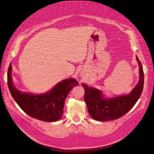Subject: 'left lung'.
<instances>
[{"instance_id":"1","label":"left lung","mask_w":154,"mask_h":154,"mask_svg":"<svg viewBox=\"0 0 154 154\" xmlns=\"http://www.w3.org/2000/svg\"><path fill=\"white\" fill-rule=\"evenodd\" d=\"M139 66V81L128 94L105 98L101 91L82 83L85 89L84 100L91 117L97 121L106 122L118 119L127 114L139 100L143 89L144 72L141 62L136 56Z\"/></svg>"}]
</instances>
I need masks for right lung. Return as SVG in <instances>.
I'll use <instances>...</instances> for the list:
<instances>
[{
  "instance_id": "1",
  "label": "right lung",
  "mask_w": 154,
  "mask_h": 154,
  "mask_svg": "<svg viewBox=\"0 0 154 154\" xmlns=\"http://www.w3.org/2000/svg\"><path fill=\"white\" fill-rule=\"evenodd\" d=\"M11 64L8 71V85L13 99L22 110L32 118L44 122H55L62 118L64 103L72 88L79 83L74 78H67L42 94L22 92L14 87L11 78Z\"/></svg>"
}]
</instances>
